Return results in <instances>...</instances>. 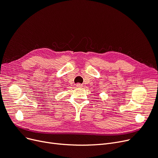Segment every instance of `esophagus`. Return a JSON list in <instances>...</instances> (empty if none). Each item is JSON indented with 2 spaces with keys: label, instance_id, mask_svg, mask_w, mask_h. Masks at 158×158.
I'll list each match as a JSON object with an SVG mask.
<instances>
[{
  "label": "esophagus",
  "instance_id": "34e87169",
  "mask_svg": "<svg viewBox=\"0 0 158 158\" xmlns=\"http://www.w3.org/2000/svg\"><path fill=\"white\" fill-rule=\"evenodd\" d=\"M76 86H77V87H79V88H81V87H83V85L82 84H80V83H77V85H76Z\"/></svg>",
  "mask_w": 158,
  "mask_h": 158
}]
</instances>
